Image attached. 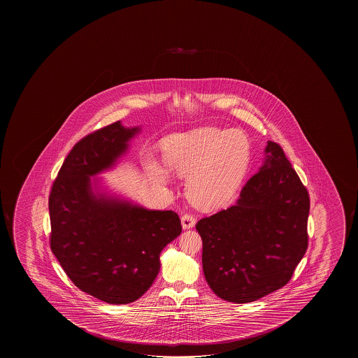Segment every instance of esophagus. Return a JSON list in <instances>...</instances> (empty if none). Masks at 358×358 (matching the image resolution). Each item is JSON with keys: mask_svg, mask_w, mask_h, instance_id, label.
I'll use <instances>...</instances> for the list:
<instances>
[{"mask_svg": "<svg viewBox=\"0 0 358 358\" xmlns=\"http://www.w3.org/2000/svg\"><path fill=\"white\" fill-rule=\"evenodd\" d=\"M181 223L183 229H192L194 226V223H196V218H194V216H192V215H189V213H185V215L181 217Z\"/></svg>", "mask_w": 358, "mask_h": 358, "instance_id": "1", "label": "esophagus"}]
</instances>
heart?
Instances as JSON below:
<instances>
[{"instance_id": "b5f03b06", "label": "heart", "mask_w": 358, "mask_h": 358, "mask_svg": "<svg viewBox=\"0 0 358 358\" xmlns=\"http://www.w3.org/2000/svg\"><path fill=\"white\" fill-rule=\"evenodd\" d=\"M162 159L172 172L186 177V194L203 210L227 203L250 166V143L238 129L202 127L166 137ZM153 177L166 183L167 172L151 166Z\"/></svg>"}]
</instances>
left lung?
Listing matches in <instances>:
<instances>
[{"mask_svg": "<svg viewBox=\"0 0 358 358\" xmlns=\"http://www.w3.org/2000/svg\"><path fill=\"white\" fill-rule=\"evenodd\" d=\"M264 156L235 205L196 224L206 281L235 303L283 287L308 246V192L278 143L267 142Z\"/></svg>", "mask_w": 358, "mask_h": 358, "instance_id": "1", "label": "left lung"}]
</instances>
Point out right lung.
<instances>
[{"instance_id": "1", "label": "right lung", "mask_w": 358, "mask_h": 358, "mask_svg": "<svg viewBox=\"0 0 358 358\" xmlns=\"http://www.w3.org/2000/svg\"><path fill=\"white\" fill-rule=\"evenodd\" d=\"M141 129L112 123L71 150L48 199L51 250L71 281L111 305L140 299L159 275V253L180 236L173 211L147 210L99 189Z\"/></svg>"}]
</instances>
